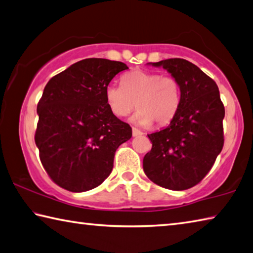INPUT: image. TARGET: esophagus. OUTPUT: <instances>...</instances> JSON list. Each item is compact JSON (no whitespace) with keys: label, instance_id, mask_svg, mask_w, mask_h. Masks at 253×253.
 <instances>
[{"label":"esophagus","instance_id":"1","mask_svg":"<svg viewBox=\"0 0 253 253\" xmlns=\"http://www.w3.org/2000/svg\"><path fill=\"white\" fill-rule=\"evenodd\" d=\"M142 134H144V132H142L141 130L137 129V128H135V127H132V136L136 137V136H140Z\"/></svg>","mask_w":253,"mask_h":253}]
</instances>
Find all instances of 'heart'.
I'll list each match as a JSON object with an SVG mask.
<instances>
[{
  "mask_svg": "<svg viewBox=\"0 0 253 253\" xmlns=\"http://www.w3.org/2000/svg\"><path fill=\"white\" fill-rule=\"evenodd\" d=\"M109 109L125 117L134 109V121L142 126H166L177 116L181 105V88L170 75L136 70L123 77L122 84H109L105 89Z\"/></svg>",
  "mask_w": 253,
  "mask_h": 253,
  "instance_id": "obj_1",
  "label": "heart"
}]
</instances>
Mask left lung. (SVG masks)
<instances>
[{
	"label": "left lung",
	"instance_id": "8db88e82",
	"mask_svg": "<svg viewBox=\"0 0 253 253\" xmlns=\"http://www.w3.org/2000/svg\"><path fill=\"white\" fill-rule=\"evenodd\" d=\"M177 79L181 105L169 126L149 134L151 150L142 160L146 176L160 187L186 190L199 183L223 147L224 107L215 82L182 58L151 63Z\"/></svg>",
	"mask_w": 253,
	"mask_h": 253
}]
</instances>
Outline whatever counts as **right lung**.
Returning <instances> with one entry per match:
<instances>
[{"mask_svg":"<svg viewBox=\"0 0 253 253\" xmlns=\"http://www.w3.org/2000/svg\"><path fill=\"white\" fill-rule=\"evenodd\" d=\"M126 64L86 58L55 75L38 104L35 144L50 179L83 192L99 186L114 166L115 153L131 138V127L109 109L105 89Z\"/></svg>","mask_w":253,"mask_h":253,"instance_id":"right-lung-1","label":"right lung"}]
</instances>
